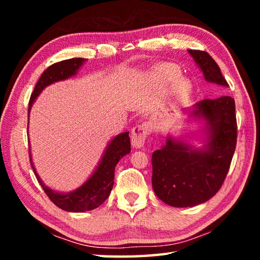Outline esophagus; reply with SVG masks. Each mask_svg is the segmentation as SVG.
<instances>
[{
    "mask_svg": "<svg viewBox=\"0 0 260 260\" xmlns=\"http://www.w3.org/2000/svg\"><path fill=\"white\" fill-rule=\"evenodd\" d=\"M150 134V128L146 124L137 125L132 129V145L135 148L144 146L146 136Z\"/></svg>",
    "mask_w": 260,
    "mask_h": 260,
    "instance_id": "esophagus-1",
    "label": "esophagus"
}]
</instances>
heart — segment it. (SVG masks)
Masks as SVG:
<instances>
[{
    "instance_id": "obj_1",
    "label": "heart",
    "mask_w": 260,
    "mask_h": 260,
    "mask_svg": "<svg viewBox=\"0 0 260 260\" xmlns=\"http://www.w3.org/2000/svg\"><path fill=\"white\" fill-rule=\"evenodd\" d=\"M162 74L163 76L167 77L169 80H174L175 78L179 77V70L176 69L173 66H165V67L162 69ZM190 88V84L189 81L186 80H180L176 82V91L179 93H184Z\"/></svg>"
}]
</instances>
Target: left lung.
I'll return each instance as SVG.
<instances>
[{
  "label": "left lung",
  "mask_w": 260,
  "mask_h": 260,
  "mask_svg": "<svg viewBox=\"0 0 260 260\" xmlns=\"http://www.w3.org/2000/svg\"><path fill=\"white\" fill-rule=\"evenodd\" d=\"M211 84L229 87L219 66L206 51L187 50ZM204 121L202 147L168 136L165 145L152 155V185L159 200L175 208L207 202L221 187L237 143L234 98L203 99L189 109Z\"/></svg>",
  "instance_id": "1"
}]
</instances>
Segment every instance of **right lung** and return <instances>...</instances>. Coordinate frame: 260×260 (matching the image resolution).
<instances>
[{"mask_svg": "<svg viewBox=\"0 0 260 260\" xmlns=\"http://www.w3.org/2000/svg\"><path fill=\"white\" fill-rule=\"evenodd\" d=\"M85 62L86 59L84 58H73L51 64L50 67L43 71V74L37 82L35 90L31 93L27 114H30L33 103L36 102L38 96L40 95L46 87L57 81L66 80L70 77H74ZM128 153H131V141L128 132H125V133H120L119 135L115 136L109 142V144L103 154L102 159L98 163V167L84 184L77 187L74 191L62 193L54 191L43 183L40 176L37 173L35 165H33L29 147L30 163L38 182L40 183L49 199L57 207L68 212L90 211V210L96 209L103 204L104 201L109 197L110 191L113 189L116 165H117L121 157Z\"/></svg>", "mask_w": 260, "mask_h": 260, "instance_id": "add662e5", "label": "right lung"}]
</instances>
